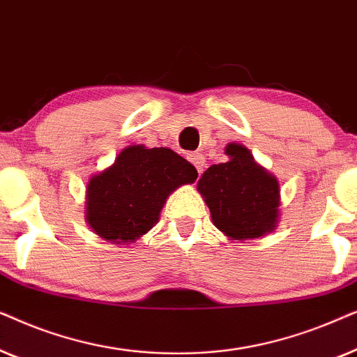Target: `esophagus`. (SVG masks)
<instances>
[{"label":"esophagus","instance_id":"esophagus-1","mask_svg":"<svg viewBox=\"0 0 357 357\" xmlns=\"http://www.w3.org/2000/svg\"><path fill=\"white\" fill-rule=\"evenodd\" d=\"M188 160L195 165V167H197V170H198L199 174L203 172V170H204V165H206V164H204V162H206V160H204L203 154H199V153H193V154H190V155H188Z\"/></svg>","mask_w":357,"mask_h":357}]
</instances>
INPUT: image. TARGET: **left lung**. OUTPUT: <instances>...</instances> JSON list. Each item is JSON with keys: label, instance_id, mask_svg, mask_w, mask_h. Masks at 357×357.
I'll use <instances>...</instances> for the list:
<instances>
[{"label": "left lung", "instance_id": "obj_1", "mask_svg": "<svg viewBox=\"0 0 357 357\" xmlns=\"http://www.w3.org/2000/svg\"><path fill=\"white\" fill-rule=\"evenodd\" d=\"M227 162L214 164L198 180L213 224L231 241L260 238L280 218V183L258 165L245 146H226Z\"/></svg>", "mask_w": 357, "mask_h": 357}]
</instances>
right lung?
Here are the masks:
<instances>
[{"label":"right lung","instance_id":"1","mask_svg":"<svg viewBox=\"0 0 357 357\" xmlns=\"http://www.w3.org/2000/svg\"><path fill=\"white\" fill-rule=\"evenodd\" d=\"M197 177L172 149L128 146L87 183L86 221L107 242L135 243L155 226L169 195Z\"/></svg>","mask_w":357,"mask_h":357}]
</instances>
